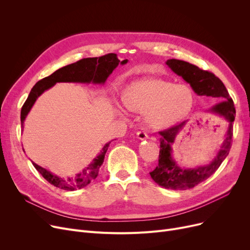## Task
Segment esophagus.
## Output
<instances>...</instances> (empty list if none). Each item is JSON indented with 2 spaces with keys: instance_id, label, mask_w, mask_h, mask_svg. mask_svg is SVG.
Wrapping results in <instances>:
<instances>
[{
  "instance_id": "1",
  "label": "esophagus",
  "mask_w": 250,
  "mask_h": 250,
  "mask_svg": "<svg viewBox=\"0 0 250 250\" xmlns=\"http://www.w3.org/2000/svg\"><path fill=\"white\" fill-rule=\"evenodd\" d=\"M137 138L143 141V140L148 139V135H147L145 132H138V133H137Z\"/></svg>"
}]
</instances>
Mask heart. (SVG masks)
Listing matches in <instances>:
<instances>
[{"label":"heart","instance_id":"b5f03b06","mask_svg":"<svg viewBox=\"0 0 250 250\" xmlns=\"http://www.w3.org/2000/svg\"><path fill=\"white\" fill-rule=\"evenodd\" d=\"M193 96L187 85L148 78L129 85L124 94L125 106L133 111L145 112L146 125L154 130L173 125L190 111ZM118 111L123 108L118 106Z\"/></svg>","mask_w":250,"mask_h":250}]
</instances>
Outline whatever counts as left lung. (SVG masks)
<instances>
[{
	"label": "left lung",
	"instance_id": "left-lung-1",
	"mask_svg": "<svg viewBox=\"0 0 250 250\" xmlns=\"http://www.w3.org/2000/svg\"><path fill=\"white\" fill-rule=\"evenodd\" d=\"M166 64L190 85L196 95L221 99L219 103L208 111L223 117L228 123L224 142L215 159L207 165L195 168H181L172 157V144L187 122L160 132L159 161L157 167L150 172V175L157 185L162 188L173 190H186L194 188L213 175L228 156L232 145L235 107L225 85L213 73L204 71L188 62L175 59L168 60Z\"/></svg>",
	"mask_w": 250,
	"mask_h": 250
}]
</instances>
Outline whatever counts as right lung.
<instances>
[{
  "label": "right lung",
  "instance_id": "add662e5",
  "mask_svg": "<svg viewBox=\"0 0 250 250\" xmlns=\"http://www.w3.org/2000/svg\"><path fill=\"white\" fill-rule=\"evenodd\" d=\"M128 61L124 60L120 61L117 59L116 54H108L99 58H87L78 61L74 63L65 65L50 76L42 79L38 81L33 88L31 89L28 98L26 99L21 109V126L23 128V124L26 116L29 113L30 109L34 105L36 99L41 96L44 91L48 90L57 83H85V84H104L106 82L107 78L111 75L113 70L117 67L118 63L125 64ZM109 143L105 144L100 154L96 156L86 168H84L81 172L77 173L73 177H59L49 172L45 168L37 165L33 161L32 164L36 168L37 171L41 173L49 183L56 188L64 190H75L80 189L95 179L98 175L99 168L104 161L105 153H106Z\"/></svg>",
  "mask_w": 250,
  "mask_h": 250
}]
</instances>
